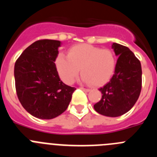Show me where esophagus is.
Instances as JSON below:
<instances>
[{
    "mask_svg": "<svg viewBox=\"0 0 157 157\" xmlns=\"http://www.w3.org/2000/svg\"><path fill=\"white\" fill-rule=\"evenodd\" d=\"M81 90H82L86 91V92H89L90 91V89H86V88H83V87H81Z\"/></svg>",
    "mask_w": 157,
    "mask_h": 157,
    "instance_id": "1",
    "label": "esophagus"
}]
</instances>
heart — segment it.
<instances>
[{"label": "heart", "instance_id": "heart-1", "mask_svg": "<svg viewBox=\"0 0 157 157\" xmlns=\"http://www.w3.org/2000/svg\"><path fill=\"white\" fill-rule=\"evenodd\" d=\"M59 77L66 84L75 81L81 70V80L99 86L109 81L116 66L114 52L89 44H79L69 48L68 56L59 52L55 59Z\"/></svg>", "mask_w": 157, "mask_h": 157}]
</instances>
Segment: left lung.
Segmentation results:
<instances>
[{"label": "left lung", "mask_w": 157, "mask_h": 157, "mask_svg": "<svg viewBox=\"0 0 157 157\" xmlns=\"http://www.w3.org/2000/svg\"><path fill=\"white\" fill-rule=\"evenodd\" d=\"M118 57L114 75L109 82L99 89L102 98L94 108L99 114L117 117L132 109L141 90V66L139 59L124 45H112Z\"/></svg>", "instance_id": "left-lung-1"}]
</instances>
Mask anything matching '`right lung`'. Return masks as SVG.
<instances>
[{
  "instance_id": "obj_1",
  "label": "right lung",
  "mask_w": 157,
  "mask_h": 157,
  "mask_svg": "<svg viewBox=\"0 0 157 157\" xmlns=\"http://www.w3.org/2000/svg\"><path fill=\"white\" fill-rule=\"evenodd\" d=\"M60 44L56 40H38L15 63L18 98L25 110L41 120H51L66 111L76 90L64 84L58 75L55 59Z\"/></svg>"
}]
</instances>
